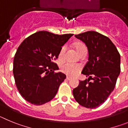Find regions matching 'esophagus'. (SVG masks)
<instances>
[{
    "label": "esophagus",
    "instance_id": "esophagus-1",
    "mask_svg": "<svg viewBox=\"0 0 128 128\" xmlns=\"http://www.w3.org/2000/svg\"><path fill=\"white\" fill-rule=\"evenodd\" d=\"M66 80L69 81V80H72V78H70V77H69V76H67V77H66Z\"/></svg>",
    "mask_w": 128,
    "mask_h": 128
}]
</instances>
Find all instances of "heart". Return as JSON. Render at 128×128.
<instances>
[{
    "label": "heart",
    "mask_w": 128,
    "mask_h": 128,
    "mask_svg": "<svg viewBox=\"0 0 128 128\" xmlns=\"http://www.w3.org/2000/svg\"><path fill=\"white\" fill-rule=\"evenodd\" d=\"M75 48L78 54L82 50H86V47L84 44H82V43H78V44H76ZM65 50H66V47L63 46L61 48L60 51V57H62L63 56V54L65 52ZM60 69L62 72L65 73L66 75L73 76L76 75L77 73H78V72L80 70L81 66L80 65H78V64L64 63L61 65Z\"/></svg>",
    "instance_id": "1"
}]
</instances>
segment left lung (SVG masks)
<instances>
[{"mask_svg": "<svg viewBox=\"0 0 128 128\" xmlns=\"http://www.w3.org/2000/svg\"><path fill=\"white\" fill-rule=\"evenodd\" d=\"M75 36L88 48V59L81 73L88 78L80 81L73 96L81 106L95 108L102 104L115 88L120 72V56L110 39L96 31Z\"/></svg>", "mask_w": 128, "mask_h": 128, "instance_id": "1", "label": "left lung"}]
</instances>
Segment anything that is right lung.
Segmentation results:
<instances>
[{"label":"right lung","mask_w":128,"mask_h":128,"mask_svg":"<svg viewBox=\"0 0 128 128\" xmlns=\"http://www.w3.org/2000/svg\"><path fill=\"white\" fill-rule=\"evenodd\" d=\"M73 34L58 35L42 30L24 40L13 60V75L22 98L35 105L50 101L56 95L66 75L52 62L58 58L62 46Z\"/></svg>","instance_id":"right-lung-1"}]
</instances>
